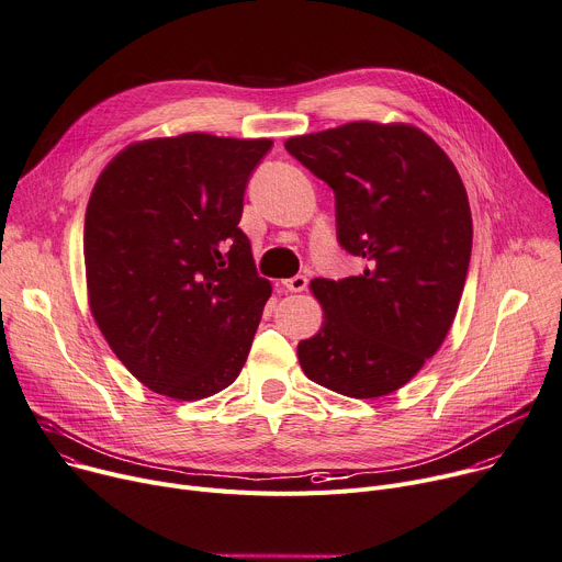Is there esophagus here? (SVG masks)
<instances>
[{"instance_id": "esophagus-1", "label": "esophagus", "mask_w": 562, "mask_h": 562, "mask_svg": "<svg viewBox=\"0 0 562 562\" xmlns=\"http://www.w3.org/2000/svg\"><path fill=\"white\" fill-rule=\"evenodd\" d=\"M283 285H285V290H290V292H304V290L308 288V277L296 274V277H292V279H285Z\"/></svg>"}]
</instances>
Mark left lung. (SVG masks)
<instances>
[{
    "label": "left lung",
    "mask_w": 562,
    "mask_h": 562,
    "mask_svg": "<svg viewBox=\"0 0 562 562\" xmlns=\"http://www.w3.org/2000/svg\"><path fill=\"white\" fill-rule=\"evenodd\" d=\"M285 150L335 193L337 243L367 268L315 279L324 324L301 339L304 373L351 398L386 396L443 344L463 292L472 218L450 157L405 123L356 121Z\"/></svg>",
    "instance_id": "8db88e82"
}]
</instances>
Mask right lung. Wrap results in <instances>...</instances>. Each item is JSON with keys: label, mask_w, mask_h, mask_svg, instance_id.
<instances>
[{"label": "right lung", "mask_w": 562, "mask_h": 562, "mask_svg": "<svg viewBox=\"0 0 562 562\" xmlns=\"http://www.w3.org/2000/svg\"><path fill=\"white\" fill-rule=\"evenodd\" d=\"M270 139L204 133L121 150L85 213V274L110 349L148 390L200 401L229 386L272 294L238 227Z\"/></svg>", "instance_id": "add662e5"}]
</instances>
